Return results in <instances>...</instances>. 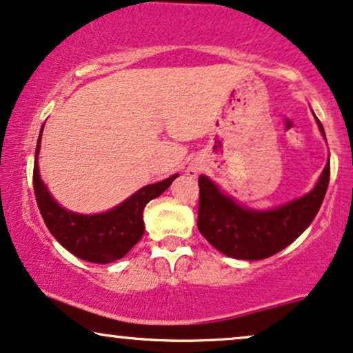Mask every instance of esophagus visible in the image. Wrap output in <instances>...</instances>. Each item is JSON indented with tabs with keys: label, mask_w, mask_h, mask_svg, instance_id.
Instances as JSON below:
<instances>
[{
	"label": "esophagus",
	"mask_w": 353,
	"mask_h": 353,
	"mask_svg": "<svg viewBox=\"0 0 353 353\" xmlns=\"http://www.w3.org/2000/svg\"><path fill=\"white\" fill-rule=\"evenodd\" d=\"M187 172H189V176L195 177V176H197V174H199V169H197V168H189V171H187Z\"/></svg>",
	"instance_id": "1"
}]
</instances>
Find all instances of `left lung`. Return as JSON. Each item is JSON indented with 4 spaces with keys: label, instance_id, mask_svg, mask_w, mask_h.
<instances>
[{
    "label": "left lung",
    "instance_id": "left-lung-1",
    "mask_svg": "<svg viewBox=\"0 0 353 353\" xmlns=\"http://www.w3.org/2000/svg\"><path fill=\"white\" fill-rule=\"evenodd\" d=\"M316 122L325 138L318 117ZM329 174L331 169L325 164L313 190L270 210L241 205L207 176H200L199 231L228 257L261 261L274 256L290 246L318 215L329 185Z\"/></svg>",
    "mask_w": 353,
    "mask_h": 353
}]
</instances>
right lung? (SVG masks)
Listing matches in <instances>:
<instances>
[{
  "instance_id": "right-lung-1",
  "label": "right lung",
  "mask_w": 353,
  "mask_h": 353,
  "mask_svg": "<svg viewBox=\"0 0 353 353\" xmlns=\"http://www.w3.org/2000/svg\"><path fill=\"white\" fill-rule=\"evenodd\" d=\"M43 125L35 148L34 163V192L40 215L47 228L58 243L74 256L94 264H110L119 261L135 246L145 233L143 210L150 200L163 194L179 174H172L168 179L141 187L117 207L102 213L83 215L61 207L47 185L40 179L39 153Z\"/></svg>"
}]
</instances>
